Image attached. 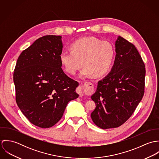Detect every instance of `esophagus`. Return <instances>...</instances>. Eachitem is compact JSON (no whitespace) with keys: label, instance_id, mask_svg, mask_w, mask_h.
I'll return each instance as SVG.
<instances>
[{"label":"esophagus","instance_id":"esophagus-1","mask_svg":"<svg viewBox=\"0 0 159 159\" xmlns=\"http://www.w3.org/2000/svg\"><path fill=\"white\" fill-rule=\"evenodd\" d=\"M83 88H88L89 90H91L92 88V84L90 82H86L84 84L83 87L78 88L76 91L80 97H82L83 96Z\"/></svg>","mask_w":159,"mask_h":159}]
</instances>
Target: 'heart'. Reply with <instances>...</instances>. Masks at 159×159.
Returning a JSON list of instances; mask_svg holds the SVG:
<instances>
[{
    "label": "heart",
    "mask_w": 159,
    "mask_h": 159,
    "mask_svg": "<svg viewBox=\"0 0 159 159\" xmlns=\"http://www.w3.org/2000/svg\"><path fill=\"white\" fill-rule=\"evenodd\" d=\"M71 48V51L64 50L60 56L68 73H75L83 64L85 67L80 77H100L106 74L112 65L115 52L113 45L109 42L84 37L74 42Z\"/></svg>",
    "instance_id": "heart-1"
}]
</instances>
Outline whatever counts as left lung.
<instances>
[{"label": "left lung", "mask_w": 159, "mask_h": 159, "mask_svg": "<svg viewBox=\"0 0 159 159\" xmlns=\"http://www.w3.org/2000/svg\"><path fill=\"white\" fill-rule=\"evenodd\" d=\"M115 48L113 66L98 82L91 96L96 105L92 120L102 129L118 127L125 122L144 93L145 66L135 46L119 36Z\"/></svg>", "instance_id": "left-lung-1"}]
</instances>
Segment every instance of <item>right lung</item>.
I'll return each mask as SVG.
<instances>
[{
  "mask_svg": "<svg viewBox=\"0 0 159 159\" xmlns=\"http://www.w3.org/2000/svg\"><path fill=\"white\" fill-rule=\"evenodd\" d=\"M60 35L36 40L19 56L13 73L16 101L34 125L49 128L62 117L68 102L79 95V84L62 69Z\"/></svg>",
  "mask_w": 159,
  "mask_h": 159,
  "instance_id": "add662e5",
  "label": "right lung"
}]
</instances>
